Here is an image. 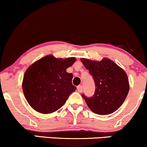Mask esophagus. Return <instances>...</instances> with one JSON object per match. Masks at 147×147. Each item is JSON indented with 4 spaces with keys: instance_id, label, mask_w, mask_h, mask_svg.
<instances>
[{
    "instance_id": "obj_1",
    "label": "esophagus",
    "mask_w": 147,
    "mask_h": 147,
    "mask_svg": "<svg viewBox=\"0 0 147 147\" xmlns=\"http://www.w3.org/2000/svg\"><path fill=\"white\" fill-rule=\"evenodd\" d=\"M77 89H78V92H80V93L82 92V85L78 86Z\"/></svg>"
}]
</instances>
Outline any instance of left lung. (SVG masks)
Masks as SVG:
<instances>
[{
    "mask_svg": "<svg viewBox=\"0 0 147 147\" xmlns=\"http://www.w3.org/2000/svg\"><path fill=\"white\" fill-rule=\"evenodd\" d=\"M96 84V91L90 98L82 97L94 113L111 114L123 104L129 91V78L125 70L107 58L100 61L80 58Z\"/></svg>",
    "mask_w": 147,
    "mask_h": 147,
    "instance_id": "left-lung-1",
    "label": "left lung"
}]
</instances>
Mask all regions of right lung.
I'll return each mask as SVG.
<instances>
[{
  "mask_svg": "<svg viewBox=\"0 0 147 147\" xmlns=\"http://www.w3.org/2000/svg\"><path fill=\"white\" fill-rule=\"evenodd\" d=\"M76 58H57L47 55L31 65L24 74L22 87L27 102L36 111L47 114L63 106L76 87L72 84L73 74L67 69Z\"/></svg>",
  "mask_w": 147,
  "mask_h": 147,
  "instance_id": "obj_1",
  "label": "right lung"
}]
</instances>
